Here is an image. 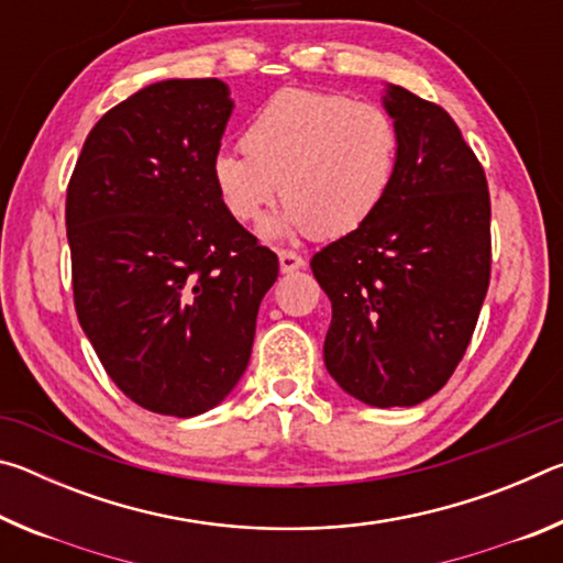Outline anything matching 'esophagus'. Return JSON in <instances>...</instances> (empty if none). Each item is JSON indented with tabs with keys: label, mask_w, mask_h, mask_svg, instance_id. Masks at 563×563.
<instances>
[{
	"label": "esophagus",
	"mask_w": 563,
	"mask_h": 563,
	"mask_svg": "<svg viewBox=\"0 0 563 563\" xmlns=\"http://www.w3.org/2000/svg\"><path fill=\"white\" fill-rule=\"evenodd\" d=\"M278 258H280V273H295L305 268V258L295 251H280Z\"/></svg>",
	"instance_id": "esophagus-1"
}]
</instances>
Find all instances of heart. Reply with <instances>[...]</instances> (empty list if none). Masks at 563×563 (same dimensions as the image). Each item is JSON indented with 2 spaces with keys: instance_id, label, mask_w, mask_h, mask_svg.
<instances>
[{
  "instance_id": "obj_1",
  "label": "heart",
  "mask_w": 563,
  "mask_h": 563,
  "mask_svg": "<svg viewBox=\"0 0 563 563\" xmlns=\"http://www.w3.org/2000/svg\"><path fill=\"white\" fill-rule=\"evenodd\" d=\"M399 154L402 131L379 103L283 89L247 121L243 151H218L211 176L238 223L263 221L283 196L288 208L265 233L342 238L387 201Z\"/></svg>"
}]
</instances>
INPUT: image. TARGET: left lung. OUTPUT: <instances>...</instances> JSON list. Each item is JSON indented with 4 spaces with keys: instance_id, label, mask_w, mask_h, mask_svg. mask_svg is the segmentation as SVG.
I'll use <instances>...</instances> for the list:
<instances>
[{
    "instance_id": "left-lung-1",
    "label": "left lung",
    "mask_w": 563,
    "mask_h": 563,
    "mask_svg": "<svg viewBox=\"0 0 563 563\" xmlns=\"http://www.w3.org/2000/svg\"><path fill=\"white\" fill-rule=\"evenodd\" d=\"M385 109L402 131L399 170L369 221L312 255L332 302L325 367L373 407H412L446 385L487 298V176L450 113L402 87Z\"/></svg>"
}]
</instances>
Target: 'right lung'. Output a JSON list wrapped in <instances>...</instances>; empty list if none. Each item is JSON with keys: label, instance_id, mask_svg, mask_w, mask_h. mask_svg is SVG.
Listing matches in <instances>:
<instances>
[{"label": "right lung", "instance_id": "add662e5", "mask_svg": "<svg viewBox=\"0 0 563 563\" xmlns=\"http://www.w3.org/2000/svg\"><path fill=\"white\" fill-rule=\"evenodd\" d=\"M231 111L221 79L151 84L89 131L66 188L76 316L121 393L158 415L223 402L278 278L213 186Z\"/></svg>", "mask_w": 563, "mask_h": 563}]
</instances>
